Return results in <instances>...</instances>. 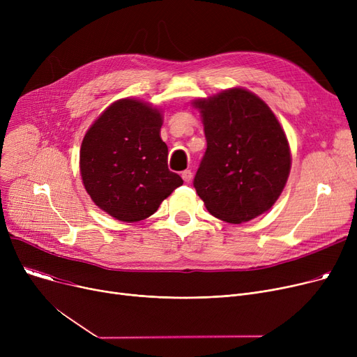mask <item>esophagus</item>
I'll return each mask as SVG.
<instances>
[{
  "label": "esophagus",
  "mask_w": 357,
  "mask_h": 357,
  "mask_svg": "<svg viewBox=\"0 0 357 357\" xmlns=\"http://www.w3.org/2000/svg\"><path fill=\"white\" fill-rule=\"evenodd\" d=\"M181 176H182V179H183L185 182H191V179H192V172L188 171V169H186V171H183V172L181 174Z\"/></svg>",
  "instance_id": "esophagus-1"
}]
</instances>
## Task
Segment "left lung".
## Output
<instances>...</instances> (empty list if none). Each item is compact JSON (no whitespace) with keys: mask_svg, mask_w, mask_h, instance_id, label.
<instances>
[{"mask_svg":"<svg viewBox=\"0 0 357 357\" xmlns=\"http://www.w3.org/2000/svg\"><path fill=\"white\" fill-rule=\"evenodd\" d=\"M192 104L207 139L194 186L210 214L240 224L268 211L291 171L289 144L272 109L243 88Z\"/></svg>","mask_w":357,"mask_h":357,"instance_id":"obj_1","label":"left lung"}]
</instances>
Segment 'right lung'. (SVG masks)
I'll list each match as a JSON object with an SVG mask.
<instances>
[{
	"mask_svg": "<svg viewBox=\"0 0 357 357\" xmlns=\"http://www.w3.org/2000/svg\"><path fill=\"white\" fill-rule=\"evenodd\" d=\"M158 108L133 98L111 104L82 140L81 176L98 207L124 222L155 214L165 198L183 183L167 167Z\"/></svg>",
	"mask_w": 357,
	"mask_h": 357,
	"instance_id": "add662e5",
	"label": "right lung"
}]
</instances>
